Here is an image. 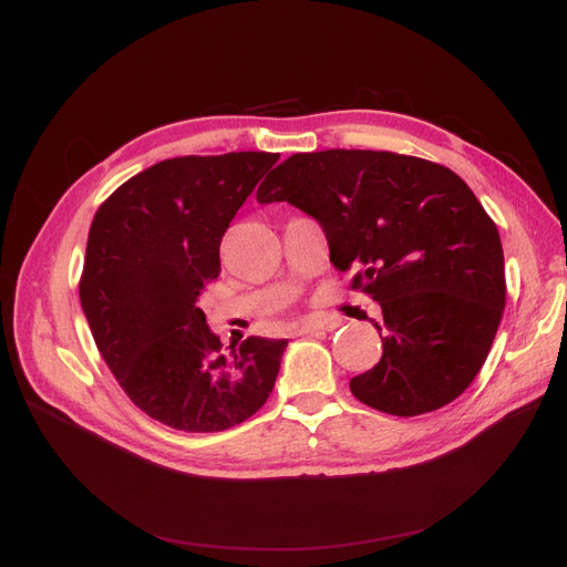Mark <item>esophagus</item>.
Masks as SVG:
<instances>
[{"label": "esophagus", "instance_id": "34e87169", "mask_svg": "<svg viewBox=\"0 0 567 567\" xmlns=\"http://www.w3.org/2000/svg\"><path fill=\"white\" fill-rule=\"evenodd\" d=\"M340 326L338 319H308L296 326V333L299 336H319V333H329L336 331Z\"/></svg>", "mask_w": 567, "mask_h": 567}]
</instances>
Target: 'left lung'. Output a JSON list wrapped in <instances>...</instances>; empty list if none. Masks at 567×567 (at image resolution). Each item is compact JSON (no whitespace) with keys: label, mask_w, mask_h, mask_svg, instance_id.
Returning <instances> with one entry per match:
<instances>
[{"label":"left lung","mask_w":567,"mask_h":567,"mask_svg":"<svg viewBox=\"0 0 567 567\" xmlns=\"http://www.w3.org/2000/svg\"><path fill=\"white\" fill-rule=\"evenodd\" d=\"M259 204L312 216L338 271L381 306V361L349 381L363 404L421 415L460 398L481 372L505 308L503 248L478 197L449 167L361 148L293 154Z\"/></svg>","instance_id":"obj_1"}]
</instances>
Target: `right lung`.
<instances>
[{"instance_id": "1", "label": "right lung", "mask_w": 567, "mask_h": 567, "mask_svg": "<svg viewBox=\"0 0 567 567\" xmlns=\"http://www.w3.org/2000/svg\"><path fill=\"white\" fill-rule=\"evenodd\" d=\"M280 154L182 156L118 186L89 229L80 303L103 361L154 421L223 432L271 395L287 340L225 353L202 308L231 218Z\"/></svg>"}]
</instances>
